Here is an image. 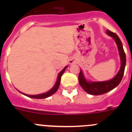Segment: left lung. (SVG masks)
Segmentation results:
<instances>
[{
	"label": "left lung",
	"instance_id": "obj_1",
	"mask_svg": "<svg viewBox=\"0 0 132 132\" xmlns=\"http://www.w3.org/2000/svg\"><path fill=\"white\" fill-rule=\"evenodd\" d=\"M107 34L113 38L117 44L121 59V68L116 75L108 81L104 82H87L84 77L82 71H80L78 75V81L81 87L86 93L93 95H100L111 91L119 84L123 78L126 66V55L123 47V45L119 37L116 33L107 30Z\"/></svg>",
	"mask_w": 132,
	"mask_h": 132
}]
</instances>
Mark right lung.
Returning <instances> with one entry per match:
<instances>
[{
  "label": "right lung",
  "instance_id": "1",
  "mask_svg": "<svg viewBox=\"0 0 132 132\" xmlns=\"http://www.w3.org/2000/svg\"><path fill=\"white\" fill-rule=\"evenodd\" d=\"M66 68H67V66H66V67H65L64 68L63 70H62V71H61V72L59 73L58 77H57V81H56V83H55V84L54 85V87H53L50 90V91H48L46 92V93H43V94H37V95H29V94H23V93H21V92H20V93H22V94H24V95L30 97V98H35V99H43V98H48V97H49L50 96L52 95L53 94H54L55 92L57 91L59 87L60 82H61V76H62V74L64 73V72L65 70H66Z\"/></svg>",
  "mask_w": 132,
  "mask_h": 132
}]
</instances>
